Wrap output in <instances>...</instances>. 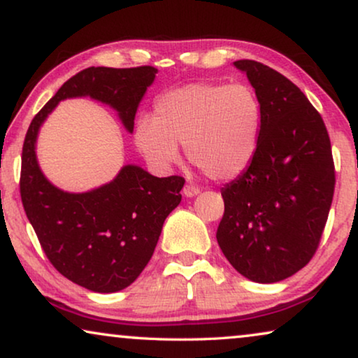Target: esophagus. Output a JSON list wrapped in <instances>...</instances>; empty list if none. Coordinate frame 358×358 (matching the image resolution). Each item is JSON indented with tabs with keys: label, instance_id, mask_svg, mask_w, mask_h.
<instances>
[{
	"label": "esophagus",
	"instance_id": "34e87169",
	"mask_svg": "<svg viewBox=\"0 0 358 358\" xmlns=\"http://www.w3.org/2000/svg\"><path fill=\"white\" fill-rule=\"evenodd\" d=\"M182 194L190 199V196L199 195L200 194V189L195 187V185H192V184H185L184 189H182Z\"/></svg>",
	"mask_w": 358,
	"mask_h": 358
}]
</instances>
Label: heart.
<instances>
[{"label": "heart", "instance_id": "1", "mask_svg": "<svg viewBox=\"0 0 358 358\" xmlns=\"http://www.w3.org/2000/svg\"><path fill=\"white\" fill-rule=\"evenodd\" d=\"M260 131L262 105L250 87L194 82L157 98L153 119L137 122L136 143L159 168L178 163L184 145L189 162L206 178L231 180L252 163Z\"/></svg>", "mask_w": 358, "mask_h": 358}]
</instances>
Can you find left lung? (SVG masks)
I'll use <instances>...</instances> for the list:
<instances>
[{
    "label": "left lung",
    "instance_id": "left-lung-1",
    "mask_svg": "<svg viewBox=\"0 0 358 358\" xmlns=\"http://www.w3.org/2000/svg\"><path fill=\"white\" fill-rule=\"evenodd\" d=\"M262 105L255 157L221 189L216 239L255 282L282 281L312 260L334 194V163L320 113L291 80L252 59L236 61Z\"/></svg>",
    "mask_w": 358,
    "mask_h": 358
}]
</instances>
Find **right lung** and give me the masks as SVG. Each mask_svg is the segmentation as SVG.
Returning <instances> with one entry per match:
<instances>
[{"mask_svg": "<svg viewBox=\"0 0 358 358\" xmlns=\"http://www.w3.org/2000/svg\"><path fill=\"white\" fill-rule=\"evenodd\" d=\"M157 72L152 66L80 71L35 115L25 136L20 169L25 215L51 265L93 292H117L136 281L153 255L164 220L180 203L185 180L155 178L126 164L111 182L82 194L64 192L38 166V131L61 100L90 96L111 106L132 134L137 108Z\"/></svg>", "mask_w": 358, "mask_h": 358, "instance_id": "right-lung-1", "label": "right lung"}]
</instances>
